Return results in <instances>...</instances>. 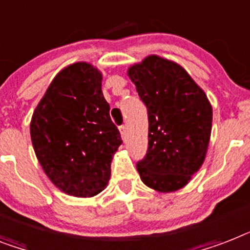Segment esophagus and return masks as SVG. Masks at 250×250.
<instances>
[{
    "mask_svg": "<svg viewBox=\"0 0 250 250\" xmlns=\"http://www.w3.org/2000/svg\"><path fill=\"white\" fill-rule=\"evenodd\" d=\"M119 132H121L122 137L125 139V133H127V127H125V125H121V127H119Z\"/></svg>",
    "mask_w": 250,
    "mask_h": 250,
    "instance_id": "esophagus-1",
    "label": "esophagus"
}]
</instances>
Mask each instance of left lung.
Instances as JSON below:
<instances>
[{"label": "left lung", "instance_id": "1", "mask_svg": "<svg viewBox=\"0 0 250 250\" xmlns=\"http://www.w3.org/2000/svg\"><path fill=\"white\" fill-rule=\"evenodd\" d=\"M127 74L149 117L147 153L136 164L141 181L155 191H177L206 160L212 105L180 64L158 55L131 65Z\"/></svg>", "mask_w": 250, "mask_h": 250}]
</instances>
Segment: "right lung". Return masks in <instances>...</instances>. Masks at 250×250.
Listing matches in <instances>:
<instances>
[{"label": "right lung", "instance_id": "right-lung-1", "mask_svg": "<svg viewBox=\"0 0 250 250\" xmlns=\"http://www.w3.org/2000/svg\"><path fill=\"white\" fill-rule=\"evenodd\" d=\"M101 81V72L90 62L65 66L30 121V139L43 172L59 190L77 198H91L106 188L111 159L123 143Z\"/></svg>", "mask_w": 250, "mask_h": 250}]
</instances>
